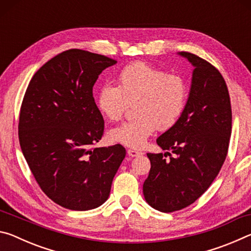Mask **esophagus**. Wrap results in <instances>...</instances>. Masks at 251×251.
Instances as JSON below:
<instances>
[{
  "label": "esophagus",
  "instance_id": "esophagus-1",
  "mask_svg": "<svg viewBox=\"0 0 251 251\" xmlns=\"http://www.w3.org/2000/svg\"><path fill=\"white\" fill-rule=\"evenodd\" d=\"M127 152H128V155H129L130 157H136V156H139V155H142V154H143L142 151H136V150H133V148H130V150L127 151Z\"/></svg>",
  "mask_w": 251,
  "mask_h": 251
}]
</instances>
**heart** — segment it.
I'll list each match as a JSON object with an SVG mask.
<instances>
[{
  "label": "heart",
  "mask_w": 251,
  "mask_h": 251,
  "mask_svg": "<svg viewBox=\"0 0 251 251\" xmlns=\"http://www.w3.org/2000/svg\"><path fill=\"white\" fill-rule=\"evenodd\" d=\"M189 99V85L185 77L145 62H136L122 70L117 86L104 85L97 95V107L108 121H120L129 105L135 120L109 130L113 142L141 148L156 128L167 130L184 114Z\"/></svg>",
  "instance_id": "1"
}]
</instances>
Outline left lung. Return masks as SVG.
<instances>
[{"label": "left lung", "mask_w": 251, "mask_h": 251, "mask_svg": "<svg viewBox=\"0 0 251 251\" xmlns=\"http://www.w3.org/2000/svg\"><path fill=\"white\" fill-rule=\"evenodd\" d=\"M180 55L195 67L189 99L177 124L157 138L167 152L147 154L151 171L143 185L146 201L163 212L188 207L209 188L226 159L231 135L230 97L223 75L197 55Z\"/></svg>", "instance_id": "obj_1"}]
</instances>
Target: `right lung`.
Returning <instances> with one entry per match:
<instances>
[{
    "label": "right lung",
    "instance_id": "obj_1",
    "mask_svg": "<svg viewBox=\"0 0 251 251\" xmlns=\"http://www.w3.org/2000/svg\"><path fill=\"white\" fill-rule=\"evenodd\" d=\"M117 61L72 49L36 72L20 110L19 141L41 189L57 205L88 210L107 201L126 151L120 144L94 147L104 120L93 86Z\"/></svg>",
    "mask_w": 251,
    "mask_h": 251
}]
</instances>
